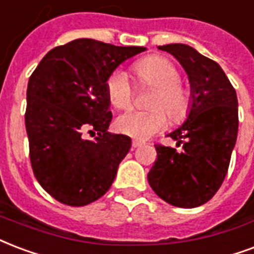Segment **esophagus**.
I'll return each instance as SVG.
<instances>
[{
    "instance_id": "34e87169",
    "label": "esophagus",
    "mask_w": 254,
    "mask_h": 254,
    "mask_svg": "<svg viewBox=\"0 0 254 254\" xmlns=\"http://www.w3.org/2000/svg\"><path fill=\"white\" fill-rule=\"evenodd\" d=\"M141 145H142V142H141V141L133 140V142H131V149H135V148H138V146H141Z\"/></svg>"
}]
</instances>
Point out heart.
Wrapping results in <instances>:
<instances>
[{"label":"heart","mask_w":254,"mask_h":254,"mask_svg":"<svg viewBox=\"0 0 254 254\" xmlns=\"http://www.w3.org/2000/svg\"><path fill=\"white\" fill-rule=\"evenodd\" d=\"M135 78L140 85L154 86L149 100L150 109L130 110L120 116L117 129L123 134L145 140L157 134L168 125V116L174 123L183 121L190 109V96L181 82V74L169 58L149 56L134 65ZM106 93L110 104L117 109H127L133 102V86L129 75L117 69L106 81ZM168 114L166 115V113Z\"/></svg>","instance_id":"heart-1"}]
</instances>
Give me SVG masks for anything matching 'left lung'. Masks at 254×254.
Instances as JSON below:
<instances>
[{
  "instance_id": "1",
  "label": "left lung",
  "mask_w": 254,
  "mask_h": 254,
  "mask_svg": "<svg viewBox=\"0 0 254 254\" xmlns=\"http://www.w3.org/2000/svg\"><path fill=\"white\" fill-rule=\"evenodd\" d=\"M179 61L190 82V109L169 137L183 150L154 145L157 160L148 173L160 198L179 208H196L220 189L239 130L235 88L216 61L185 44L158 46Z\"/></svg>"
}]
</instances>
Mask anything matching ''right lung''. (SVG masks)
Returning a JSON list of instances; mask_svg holds the SVG:
<instances>
[{"mask_svg": "<svg viewBox=\"0 0 254 254\" xmlns=\"http://www.w3.org/2000/svg\"><path fill=\"white\" fill-rule=\"evenodd\" d=\"M144 50L78 38L48 52L30 75L25 127L33 173L60 202L84 206L112 187L131 140L108 131L106 81ZM85 131L97 137L86 140Z\"/></svg>", "mask_w": 254, "mask_h": 254, "instance_id": "obj_1", "label": "right lung"}]
</instances>
